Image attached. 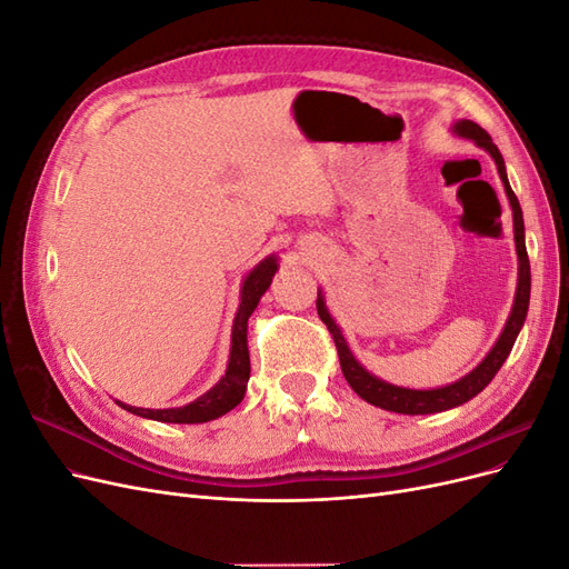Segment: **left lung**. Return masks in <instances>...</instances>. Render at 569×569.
<instances>
[{
    "instance_id": "1",
    "label": "left lung",
    "mask_w": 569,
    "mask_h": 569,
    "mask_svg": "<svg viewBox=\"0 0 569 569\" xmlns=\"http://www.w3.org/2000/svg\"><path fill=\"white\" fill-rule=\"evenodd\" d=\"M451 132L456 137H465V140H472L477 147H481L485 151H489V157L493 159L498 176H501V182L506 187V197L510 201L512 209V232H515V251H518V289H515V301H512V311L506 320L503 332L498 335L496 343L491 347V351L485 356L481 363L470 370L460 380L446 385V387H437V389H408V387H399L380 380V377L368 372L363 366L358 363V358L351 353L347 337L341 335V327L337 325V320L332 318L330 308L325 303V295L322 289H318V316L320 320L327 325V330L332 332V339L337 343V353H339V363H341V372L347 377V382L351 385V389L360 396V399L385 408L391 412H403V416H429V412H443L458 408L462 403H468L470 399L485 389L496 372L501 370V366L506 363V358L512 351V343L518 339L527 311H529V291H531V272H529V258H527V244H525V220H522V209L520 201L515 197L512 187L508 182V173H506V161L501 157V151L491 142V137L487 130H481L472 120H458V123L451 126Z\"/></svg>"
}]
</instances>
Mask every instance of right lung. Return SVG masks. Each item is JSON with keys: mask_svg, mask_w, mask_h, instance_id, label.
<instances>
[{"mask_svg": "<svg viewBox=\"0 0 569 569\" xmlns=\"http://www.w3.org/2000/svg\"><path fill=\"white\" fill-rule=\"evenodd\" d=\"M278 256L270 253L261 263H256L247 278L242 280V289H239V308L232 322V343H230V358L226 375L220 380L201 393L199 399L192 403L180 406V408H134L116 401L120 408H126L132 416H140L147 420L157 422H176V425H199V422H211L220 416H226L237 403H242L247 393V382L251 375L249 363V343H247V322L251 313L256 311L258 301L268 291L274 272H278Z\"/></svg>", "mask_w": 569, "mask_h": 569, "instance_id": "add662e5", "label": "right lung"}]
</instances>
